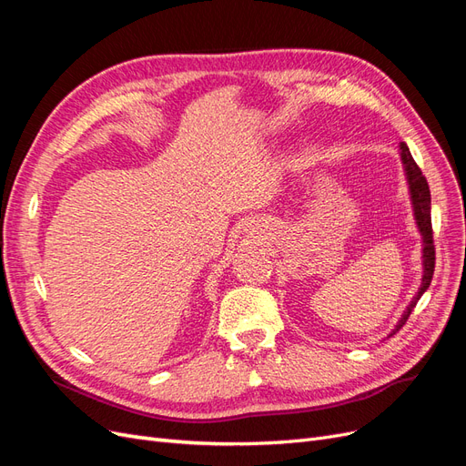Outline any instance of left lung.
Returning <instances> with one entry per match:
<instances>
[{
  "label": "left lung",
  "instance_id": "obj_1",
  "mask_svg": "<svg viewBox=\"0 0 466 466\" xmlns=\"http://www.w3.org/2000/svg\"><path fill=\"white\" fill-rule=\"evenodd\" d=\"M400 157H402V163H404L408 185H410L412 206H414V216H416L418 229L421 233V238H424V276H421V286L416 293V298L410 301V305L406 307L404 315L400 317L399 324L394 327V330L389 336L397 334L404 327L408 317H410V313L414 311L418 299L430 288L431 278H433V268H435V245H433V229H431V194H430L428 180H426L424 175H421V168L412 159V153L404 142L400 144Z\"/></svg>",
  "mask_w": 466,
  "mask_h": 466
}]
</instances>
